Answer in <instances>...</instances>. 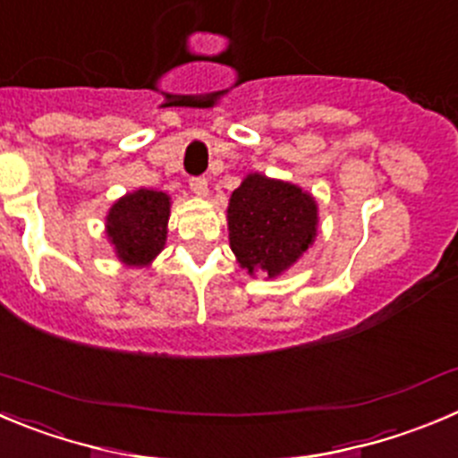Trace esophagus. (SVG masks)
Returning a JSON list of instances; mask_svg holds the SVG:
<instances>
[{
  "instance_id": "34e87169",
  "label": "esophagus",
  "mask_w": 458,
  "mask_h": 458,
  "mask_svg": "<svg viewBox=\"0 0 458 458\" xmlns=\"http://www.w3.org/2000/svg\"><path fill=\"white\" fill-rule=\"evenodd\" d=\"M189 186H191V191H193L195 195H199V198H207V195H208L207 177H191Z\"/></svg>"
}]
</instances>
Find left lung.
I'll return each mask as SVG.
<instances>
[{"label": "left lung", "instance_id": "1", "mask_svg": "<svg viewBox=\"0 0 458 458\" xmlns=\"http://www.w3.org/2000/svg\"><path fill=\"white\" fill-rule=\"evenodd\" d=\"M226 213L232 250L250 274L278 276L317 236L315 199L265 175L247 177L232 193Z\"/></svg>", "mask_w": 458, "mask_h": 458}]
</instances>
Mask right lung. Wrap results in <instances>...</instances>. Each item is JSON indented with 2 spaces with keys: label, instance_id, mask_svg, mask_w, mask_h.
<instances>
[{
  "label": "right lung",
  "instance_id": "obj_1",
  "mask_svg": "<svg viewBox=\"0 0 458 458\" xmlns=\"http://www.w3.org/2000/svg\"><path fill=\"white\" fill-rule=\"evenodd\" d=\"M171 199L159 191L139 189L121 198L107 216V236L128 265H148L166 242Z\"/></svg>",
  "mask_w": 458,
  "mask_h": 458
}]
</instances>
